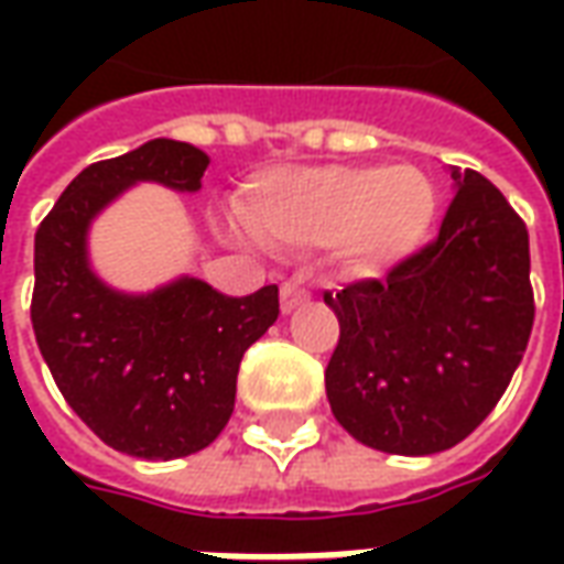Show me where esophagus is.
I'll list each match as a JSON object with an SVG mask.
<instances>
[{
  "label": "esophagus",
  "mask_w": 564,
  "mask_h": 564,
  "mask_svg": "<svg viewBox=\"0 0 564 564\" xmlns=\"http://www.w3.org/2000/svg\"><path fill=\"white\" fill-rule=\"evenodd\" d=\"M307 302V290L305 286H299L295 281H286L281 286V311L283 314H290V311H295L299 305H305Z\"/></svg>",
  "instance_id": "obj_1"
}]
</instances>
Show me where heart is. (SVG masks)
Returning a JSON list of instances; mask_svg holds the SVG:
<instances>
[{"label":"heart","mask_w":564,"mask_h":564,"mask_svg":"<svg viewBox=\"0 0 564 564\" xmlns=\"http://www.w3.org/2000/svg\"><path fill=\"white\" fill-rule=\"evenodd\" d=\"M437 214L435 181L416 165H323L265 177L245 202L247 226L281 247H329L371 278L414 257Z\"/></svg>","instance_id":"heart-1"}]
</instances>
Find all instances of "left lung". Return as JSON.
Returning <instances> with one entry per match:
<instances>
[{"mask_svg":"<svg viewBox=\"0 0 564 564\" xmlns=\"http://www.w3.org/2000/svg\"><path fill=\"white\" fill-rule=\"evenodd\" d=\"M449 174L456 196L432 245L383 281L323 293L341 323L326 368L332 414L399 456L471 435L508 390L534 323L525 223L480 172Z\"/></svg>","mask_w":564,"mask_h":564,"instance_id":"1","label":"left lung"}]
</instances>
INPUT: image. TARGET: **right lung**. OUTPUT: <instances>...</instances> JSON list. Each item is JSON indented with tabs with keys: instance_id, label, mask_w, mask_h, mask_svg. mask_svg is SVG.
I'll list each match as a JSON object with an SVG mask.
<instances>
[{
	"instance_id": "add662e5",
	"label": "right lung",
	"mask_w": 564,
	"mask_h": 564,
	"mask_svg": "<svg viewBox=\"0 0 564 564\" xmlns=\"http://www.w3.org/2000/svg\"><path fill=\"white\" fill-rule=\"evenodd\" d=\"M208 156L153 139L87 165L35 232L32 329L68 408L108 447L181 459L220 435L235 408L241 356L278 319V286L223 295L177 278L144 295L117 293L87 259L93 217L139 181L196 193Z\"/></svg>"
}]
</instances>
